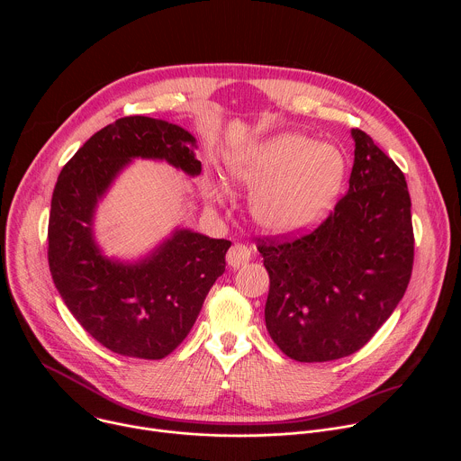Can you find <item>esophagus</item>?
<instances>
[{
  "label": "esophagus",
  "instance_id": "esophagus-1",
  "mask_svg": "<svg viewBox=\"0 0 461 461\" xmlns=\"http://www.w3.org/2000/svg\"><path fill=\"white\" fill-rule=\"evenodd\" d=\"M228 258V265L231 268H242L246 267V262H249L251 258V249L244 244H233L226 255Z\"/></svg>",
  "mask_w": 461,
  "mask_h": 461
}]
</instances>
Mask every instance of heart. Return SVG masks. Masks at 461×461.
Here are the masks:
<instances>
[{
	"label": "heart",
	"mask_w": 461,
	"mask_h": 461,
	"mask_svg": "<svg viewBox=\"0 0 461 461\" xmlns=\"http://www.w3.org/2000/svg\"><path fill=\"white\" fill-rule=\"evenodd\" d=\"M237 184L255 189L251 215L276 235H294L322 221L338 201L347 158L330 144L303 135H277L230 160Z\"/></svg>",
	"instance_id": "obj_1"
}]
</instances>
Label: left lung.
Instances as JSON below:
<instances>
[{"label": "left lung", "instance_id": "left-lung-1", "mask_svg": "<svg viewBox=\"0 0 461 461\" xmlns=\"http://www.w3.org/2000/svg\"><path fill=\"white\" fill-rule=\"evenodd\" d=\"M350 187L313 231L258 237L274 343L301 363L363 348L398 306L414 265L411 194L403 171L361 129Z\"/></svg>", "mask_w": 461, "mask_h": 461}]
</instances>
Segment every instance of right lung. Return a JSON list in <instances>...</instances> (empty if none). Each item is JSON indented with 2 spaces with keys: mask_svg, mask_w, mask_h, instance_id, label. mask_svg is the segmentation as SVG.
<instances>
[{
  "mask_svg": "<svg viewBox=\"0 0 461 461\" xmlns=\"http://www.w3.org/2000/svg\"><path fill=\"white\" fill-rule=\"evenodd\" d=\"M185 129L123 116L95 133L63 166L49 217L52 281L84 330L114 354L162 359L189 334L204 299L224 274L231 242L176 230L135 265L107 258L93 237V215L116 175L133 158L166 160L201 173Z\"/></svg>",
  "mask_w": 461,
  "mask_h": 461,
  "instance_id": "obj_1",
  "label": "right lung"
}]
</instances>
